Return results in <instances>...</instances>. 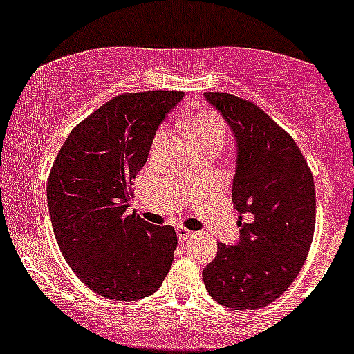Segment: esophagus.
<instances>
[{"instance_id":"obj_1","label":"esophagus","mask_w":354,"mask_h":354,"mask_svg":"<svg viewBox=\"0 0 354 354\" xmlns=\"http://www.w3.org/2000/svg\"><path fill=\"white\" fill-rule=\"evenodd\" d=\"M176 234H178V239H180V241H187L188 237L194 236L192 230L185 229V227H178V229H176Z\"/></svg>"}]
</instances>
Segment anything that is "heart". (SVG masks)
Returning <instances> with one entry per match:
<instances>
[{
    "label": "heart",
    "mask_w": 354,
    "mask_h": 354,
    "mask_svg": "<svg viewBox=\"0 0 354 354\" xmlns=\"http://www.w3.org/2000/svg\"><path fill=\"white\" fill-rule=\"evenodd\" d=\"M180 127L183 129L188 140L192 141L194 147L199 148L214 147L223 148L227 140V129L225 124L216 113L213 111H201V113L187 117L180 122Z\"/></svg>",
    "instance_id": "b5f03b06"
}]
</instances>
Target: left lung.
<instances>
[{"instance_id":"left-lung-1","label":"left lung","mask_w":354,"mask_h":354,"mask_svg":"<svg viewBox=\"0 0 354 354\" xmlns=\"http://www.w3.org/2000/svg\"><path fill=\"white\" fill-rule=\"evenodd\" d=\"M237 145L232 203L241 223L236 246L218 244L203 270L209 295L236 311L269 306L302 269L316 223L315 180L293 138L248 99L206 92Z\"/></svg>"}]
</instances>
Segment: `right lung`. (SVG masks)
<instances>
[{"mask_svg":"<svg viewBox=\"0 0 354 354\" xmlns=\"http://www.w3.org/2000/svg\"><path fill=\"white\" fill-rule=\"evenodd\" d=\"M178 91L120 94L69 132L50 169L47 203L62 257L94 293L140 300L173 266L178 237L129 213L131 185Z\"/></svg>","mask_w":354,"mask_h":354,"instance_id":"obj_1","label":"right lung"}]
</instances>
